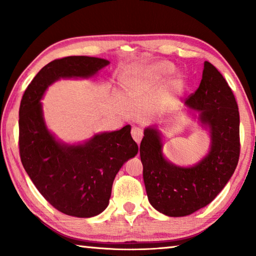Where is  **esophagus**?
Instances as JSON below:
<instances>
[{"label":"esophagus","instance_id":"esophagus-1","mask_svg":"<svg viewBox=\"0 0 256 256\" xmlns=\"http://www.w3.org/2000/svg\"><path fill=\"white\" fill-rule=\"evenodd\" d=\"M131 134H132L133 140L136 141V144H140V141L142 140V136H144V131H142V130H141L140 128L134 126V128H132Z\"/></svg>","mask_w":256,"mask_h":256}]
</instances>
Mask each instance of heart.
<instances>
[{
    "instance_id": "obj_1",
    "label": "heart",
    "mask_w": 256,
    "mask_h": 256,
    "mask_svg": "<svg viewBox=\"0 0 256 256\" xmlns=\"http://www.w3.org/2000/svg\"><path fill=\"white\" fill-rule=\"evenodd\" d=\"M175 68L170 62H158L148 66H134L126 74V84L131 89H146L170 76Z\"/></svg>"
}]
</instances>
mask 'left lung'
Instances as JSON below:
<instances>
[{"instance_id":"left-lung-1","label":"left lung","mask_w":256,"mask_h":256,"mask_svg":"<svg viewBox=\"0 0 256 256\" xmlns=\"http://www.w3.org/2000/svg\"><path fill=\"white\" fill-rule=\"evenodd\" d=\"M209 128L211 149L193 167H178L164 158L156 128H146L140 144L144 180L149 202L170 216H188L206 206L230 180L240 159V112L222 73L206 60L201 84L185 99Z\"/></svg>"}]
</instances>
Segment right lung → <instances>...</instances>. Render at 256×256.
I'll return each instance as SVG.
<instances>
[{
	"mask_svg": "<svg viewBox=\"0 0 256 256\" xmlns=\"http://www.w3.org/2000/svg\"><path fill=\"white\" fill-rule=\"evenodd\" d=\"M110 64L89 56H68L37 73L21 99L19 152L30 180L42 196L63 214L90 218L106 209L112 182L138 148L131 126L94 136L84 144H60L47 130L40 99L60 78H89Z\"/></svg>",
	"mask_w": 256,
	"mask_h": 256,
	"instance_id": "1",
	"label": "right lung"
}]
</instances>
